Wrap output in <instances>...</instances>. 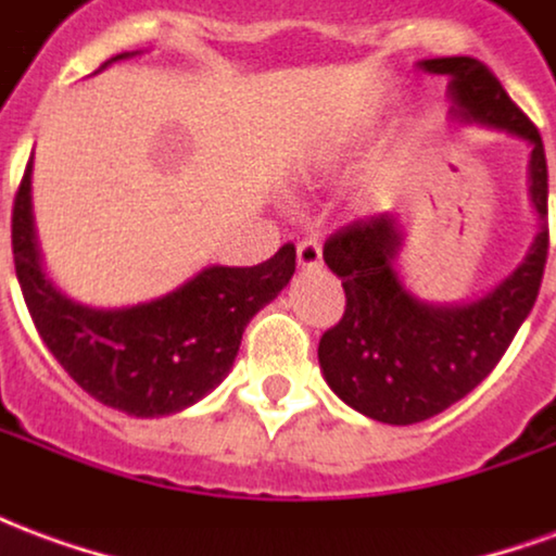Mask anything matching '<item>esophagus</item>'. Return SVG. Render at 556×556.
<instances>
[{"instance_id":"esophagus-1","label":"esophagus","mask_w":556,"mask_h":556,"mask_svg":"<svg viewBox=\"0 0 556 556\" xmlns=\"http://www.w3.org/2000/svg\"><path fill=\"white\" fill-rule=\"evenodd\" d=\"M298 265L303 270H313V267L321 265V247H318V241L306 238V241L298 243Z\"/></svg>"}]
</instances>
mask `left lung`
Returning a JSON list of instances; mask_svg holds the SVG:
<instances>
[{"mask_svg":"<svg viewBox=\"0 0 556 556\" xmlns=\"http://www.w3.org/2000/svg\"><path fill=\"white\" fill-rule=\"evenodd\" d=\"M419 67L450 77L455 118L530 146V202L542 223L513 277L470 303H429L405 289L396 267L405 231L390 214L354 219L327 238L325 262L342 279L345 315L318 342V363L345 405L390 426L441 414L501 363L536 303L548 262V163L536 125L479 59L446 55Z\"/></svg>","mask_w":556,"mask_h":556,"instance_id":"left-lung-1","label":"left lung"}]
</instances>
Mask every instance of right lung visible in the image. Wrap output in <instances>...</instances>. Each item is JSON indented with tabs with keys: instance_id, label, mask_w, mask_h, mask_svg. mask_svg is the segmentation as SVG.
I'll return each instance as SVG.
<instances>
[{
	"instance_id": "1",
	"label": "right lung",
	"mask_w": 556,
	"mask_h": 556,
	"mask_svg": "<svg viewBox=\"0 0 556 556\" xmlns=\"http://www.w3.org/2000/svg\"><path fill=\"white\" fill-rule=\"evenodd\" d=\"M127 55L137 53L110 62ZM11 247L43 345L89 396L130 417H166L207 396L229 375L250 318L286 289L298 258L294 243H286L262 265L205 267L166 298L122 309L71 301L43 274L31 217V160L14 195Z\"/></svg>"
}]
</instances>
